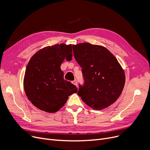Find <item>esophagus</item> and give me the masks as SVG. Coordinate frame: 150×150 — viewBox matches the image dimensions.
<instances>
[{
  "label": "esophagus",
  "mask_w": 150,
  "mask_h": 150,
  "mask_svg": "<svg viewBox=\"0 0 150 150\" xmlns=\"http://www.w3.org/2000/svg\"><path fill=\"white\" fill-rule=\"evenodd\" d=\"M72 83V84H74V85H75L76 86H77V81H76V80H75L74 81H73Z\"/></svg>",
  "instance_id": "obj_1"
}]
</instances>
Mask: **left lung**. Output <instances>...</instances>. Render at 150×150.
<instances>
[{
  "label": "left lung",
  "mask_w": 150,
  "mask_h": 150,
  "mask_svg": "<svg viewBox=\"0 0 150 150\" xmlns=\"http://www.w3.org/2000/svg\"><path fill=\"white\" fill-rule=\"evenodd\" d=\"M75 60L82 68L84 84L78 95L89 106L101 110L119 98L125 83L124 70L106 47L84 42L73 45Z\"/></svg>",
  "instance_id": "left-lung-1"
}]
</instances>
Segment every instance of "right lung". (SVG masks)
<instances>
[{
  "label": "right lung",
  "mask_w": 150,
  "mask_h": 150,
  "mask_svg": "<svg viewBox=\"0 0 150 150\" xmlns=\"http://www.w3.org/2000/svg\"><path fill=\"white\" fill-rule=\"evenodd\" d=\"M72 45L47 46L30 59L23 78L28 99L37 108L53 113L65 105L69 96L76 93L75 85L64 79L61 65L64 59H72Z\"/></svg>",
  "instance_id": "obj_1"
}]
</instances>
